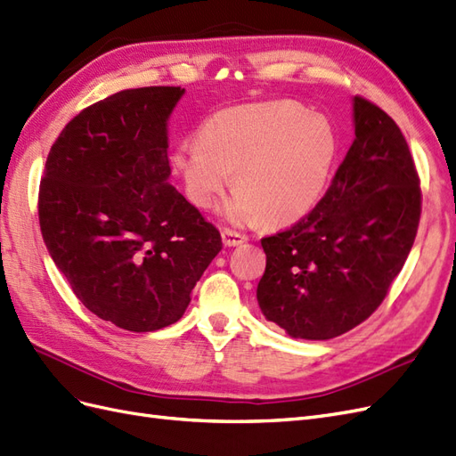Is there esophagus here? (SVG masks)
Instances as JSON below:
<instances>
[{"mask_svg":"<svg viewBox=\"0 0 456 456\" xmlns=\"http://www.w3.org/2000/svg\"><path fill=\"white\" fill-rule=\"evenodd\" d=\"M245 241H247V238L243 236V233H240L236 230H230V228L223 230V243L226 247H236V245H241Z\"/></svg>","mask_w":456,"mask_h":456,"instance_id":"esophagus-1","label":"esophagus"}]
</instances>
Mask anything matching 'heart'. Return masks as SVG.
<instances>
[{"mask_svg":"<svg viewBox=\"0 0 456 456\" xmlns=\"http://www.w3.org/2000/svg\"><path fill=\"white\" fill-rule=\"evenodd\" d=\"M337 156L330 123L293 101L220 110L203 123L200 139L175 150L188 198L211 207L232 183L236 194L224 205L232 223L289 224L320 201Z\"/></svg>","mask_w":456,"mask_h":456,"instance_id":"heart-1","label":"heart"}]
</instances>
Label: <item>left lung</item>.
Returning a JSON list of instances; mask_svg holds the SVG:
<instances>
[{"instance_id": "1", "label": "left lung", "mask_w": 456, "mask_h": 456, "mask_svg": "<svg viewBox=\"0 0 456 456\" xmlns=\"http://www.w3.org/2000/svg\"><path fill=\"white\" fill-rule=\"evenodd\" d=\"M355 139L325 196L297 224L262 238L256 300L293 338L327 340L365 322L415 243L420 178L403 133L354 96Z\"/></svg>"}]
</instances>
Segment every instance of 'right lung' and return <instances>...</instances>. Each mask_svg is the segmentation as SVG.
I'll use <instances>...</instances> for the list:
<instances>
[{
	"mask_svg": "<svg viewBox=\"0 0 456 456\" xmlns=\"http://www.w3.org/2000/svg\"><path fill=\"white\" fill-rule=\"evenodd\" d=\"M184 89H126L87 106L51 146L41 236L74 295L134 333L183 317L223 249L220 232L169 184L167 119Z\"/></svg>",
	"mask_w": 456,
	"mask_h": 456,
	"instance_id": "add662e5",
	"label": "right lung"
}]
</instances>
